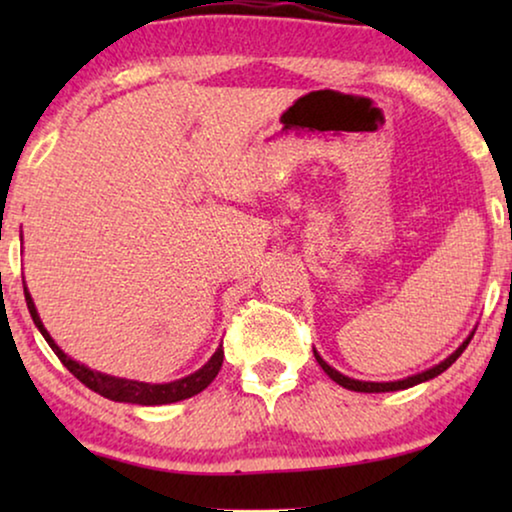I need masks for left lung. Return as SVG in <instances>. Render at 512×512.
<instances>
[{
    "instance_id": "obj_1",
    "label": "left lung",
    "mask_w": 512,
    "mask_h": 512,
    "mask_svg": "<svg viewBox=\"0 0 512 512\" xmlns=\"http://www.w3.org/2000/svg\"><path fill=\"white\" fill-rule=\"evenodd\" d=\"M471 338H473V333L468 335V338H466L464 342H461V345H459L457 349H454V352H452L450 356H447L445 361H440V363H436V366L422 370V373L410 375V377H403V380H394V382H363V380H354V377L342 375L340 370L331 368L324 359H321L317 349H314V359H317L319 366L324 368V373H326L328 377H331V380H333L335 384H340V387H345V389H349V391H363V394H382V391H398V389L415 387V384H422V382H426V380H433V377H438L440 373H445V370L450 368L452 363L459 359L461 352H464V349L468 347V342H471Z\"/></svg>"
}]
</instances>
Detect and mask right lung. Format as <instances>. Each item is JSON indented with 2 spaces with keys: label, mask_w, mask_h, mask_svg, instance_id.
<instances>
[{
  "label": "right lung",
  "mask_w": 512,
  "mask_h": 512,
  "mask_svg": "<svg viewBox=\"0 0 512 512\" xmlns=\"http://www.w3.org/2000/svg\"><path fill=\"white\" fill-rule=\"evenodd\" d=\"M25 300H27V310H30V314H32L34 326L39 328V333L44 335L46 342H48V345H51L53 352L58 354V359L65 363V368L69 370V373H72L79 382L86 384L88 389H93L95 394L109 398V401L135 403V405H167V403H177V401H184V398H191L195 394H200L202 389H207L209 384H212L214 377L219 375V370H221L223 347L216 349V352L212 354V359H209L200 370H195V373L181 377V380L165 382V384L125 380V377H114V375L100 373V370H93V368L83 366V363L74 361L72 356H67L65 352H62V349L58 347V342H55L51 338V333L46 331L44 321L39 319V312H37V307H34V300L30 296V291H27V286H25Z\"/></svg>",
  "instance_id": "add662e5"
}]
</instances>
